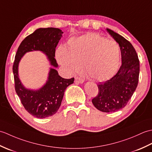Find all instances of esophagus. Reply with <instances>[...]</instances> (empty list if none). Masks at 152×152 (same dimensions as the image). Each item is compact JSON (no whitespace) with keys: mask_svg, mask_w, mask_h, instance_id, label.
<instances>
[{"mask_svg":"<svg viewBox=\"0 0 152 152\" xmlns=\"http://www.w3.org/2000/svg\"><path fill=\"white\" fill-rule=\"evenodd\" d=\"M75 82L76 83H79V84H82L84 82H85V80L82 78H79V77H75Z\"/></svg>","mask_w":152,"mask_h":152,"instance_id":"obj_1","label":"esophagus"}]
</instances>
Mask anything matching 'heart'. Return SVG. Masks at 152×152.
I'll return each instance as SVG.
<instances>
[{"label":"heart","instance_id":"heart-1","mask_svg":"<svg viewBox=\"0 0 152 152\" xmlns=\"http://www.w3.org/2000/svg\"><path fill=\"white\" fill-rule=\"evenodd\" d=\"M56 58L67 73H79L85 66L90 78L103 81L112 77L118 68L120 49L115 41L87 33L69 39L68 50L63 46L58 48Z\"/></svg>","mask_w":152,"mask_h":152}]
</instances>
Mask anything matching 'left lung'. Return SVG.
<instances>
[{
	"mask_svg": "<svg viewBox=\"0 0 152 152\" xmlns=\"http://www.w3.org/2000/svg\"><path fill=\"white\" fill-rule=\"evenodd\" d=\"M107 30L120 46L122 66L110 80L97 85L99 92L92 102L99 110L114 113L126 107L135 91L139 82L140 64L132 44L113 30Z\"/></svg>",
	"mask_w": 152,
	"mask_h": 152,
	"instance_id": "1",
	"label": "left lung"
}]
</instances>
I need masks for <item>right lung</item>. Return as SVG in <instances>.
Here are the masks:
<instances>
[{
    "instance_id": "right-lung-1",
    "label": "right lung",
    "mask_w": 152,
    "mask_h": 152,
    "mask_svg": "<svg viewBox=\"0 0 152 152\" xmlns=\"http://www.w3.org/2000/svg\"><path fill=\"white\" fill-rule=\"evenodd\" d=\"M63 32L56 28H39L23 40L16 53L13 73L15 92L26 110L38 118L55 114L61 104L66 88L73 83L74 78L64 79L56 69L50 68L45 84L38 90L25 88L19 79L18 67L20 60L27 52L39 50L48 57L50 64L58 67L55 58V49Z\"/></svg>"
}]
</instances>
